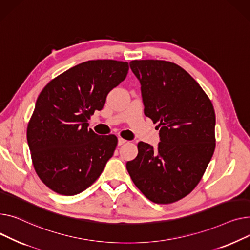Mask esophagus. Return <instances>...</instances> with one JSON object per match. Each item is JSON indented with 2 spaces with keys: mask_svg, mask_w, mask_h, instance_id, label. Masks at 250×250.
<instances>
[{
  "mask_svg": "<svg viewBox=\"0 0 250 250\" xmlns=\"http://www.w3.org/2000/svg\"><path fill=\"white\" fill-rule=\"evenodd\" d=\"M126 142V140L125 139H123V138H118V145H122V144H124Z\"/></svg>",
  "mask_w": 250,
  "mask_h": 250,
  "instance_id": "34e87169",
  "label": "esophagus"
}]
</instances>
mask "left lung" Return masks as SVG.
Wrapping results in <instances>:
<instances>
[{"mask_svg":"<svg viewBox=\"0 0 250 250\" xmlns=\"http://www.w3.org/2000/svg\"><path fill=\"white\" fill-rule=\"evenodd\" d=\"M141 83L144 114L159 129L153 149L137 144L138 154L126 168L140 192L156 204H171L200 183L213 156L215 111L201 85L180 65L158 60L132 61Z\"/></svg>","mask_w":250,"mask_h":250,"instance_id":"1","label":"left lung"}]
</instances>
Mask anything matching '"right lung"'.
I'll list each match as a JSON object with an SVG mask.
<instances>
[{"instance_id": "1", "label": "right lung", "mask_w": 250, "mask_h": 250, "mask_svg": "<svg viewBox=\"0 0 250 250\" xmlns=\"http://www.w3.org/2000/svg\"><path fill=\"white\" fill-rule=\"evenodd\" d=\"M128 62L89 61L51 80L39 94L27 126L33 167L53 192L75 196L92 186L113 156L118 139L98 135L87 120L125 80Z\"/></svg>"}]
</instances>
